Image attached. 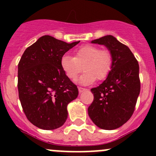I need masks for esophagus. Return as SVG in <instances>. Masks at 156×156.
<instances>
[{
    "instance_id": "34e87169",
    "label": "esophagus",
    "mask_w": 156,
    "mask_h": 156,
    "mask_svg": "<svg viewBox=\"0 0 156 156\" xmlns=\"http://www.w3.org/2000/svg\"><path fill=\"white\" fill-rule=\"evenodd\" d=\"M85 90H87V89H86V88L81 87H78V91H79L80 93L83 92V91H85Z\"/></svg>"
}]
</instances>
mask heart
Listing matches in <instances>:
<instances>
[{"label": "heart", "instance_id": "heart-1", "mask_svg": "<svg viewBox=\"0 0 156 156\" xmlns=\"http://www.w3.org/2000/svg\"><path fill=\"white\" fill-rule=\"evenodd\" d=\"M61 66L69 79H75L84 69L79 79L82 84H90L96 79L103 81L111 72L113 56L108 50H100L92 44H85L75 51V56L64 55Z\"/></svg>", "mask_w": 156, "mask_h": 156}]
</instances>
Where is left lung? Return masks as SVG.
Here are the masks:
<instances>
[{
	"instance_id": "8db88e82",
	"label": "left lung",
	"mask_w": 156,
	"mask_h": 156,
	"mask_svg": "<svg viewBox=\"0 0 156 156\" xmlns=\"http://www.w3.org/2000/svg\"><path fill=\"white\" fill-rule=\"evenodd\" d=\"M103 44L113 56V66L107 78L90 90L94 101L87 108L94 124L104 130H114L125 124L135 110L140 92L139 64L126 45L112 35L92 41Z\"/></svg>"
}]
</instances>
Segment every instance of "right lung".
Returning <instances> with one entry per match:
<instances>
[{
	"instance_id": "obj_1",
	"label": "right lung",
	"mask_w": 156,
	"mask_h": 156,
	"mask_svg": "<svg viewBox=\"0 0 156 156\" xmlns=\"http://www.w3.org/2000/svg\"><path fill=\"white\" fill-rule=\"evenodd\" d=\"M79 42L68 44L44 35L23 53L18 64L19 98L34 126L53 130L66 121L67 105L77 98L78 90L66 75L61 59Z\"/></svg>"
}]
</instances>
